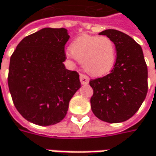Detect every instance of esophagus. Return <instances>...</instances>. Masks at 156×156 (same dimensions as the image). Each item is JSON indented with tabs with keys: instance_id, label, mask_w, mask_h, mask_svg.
Segmentation results:
<instances>
[{
	"instance_id": "1",
	"label": "esophagus",
	"mask_w": 156,
	"mask_h": 156,
	"mask_svg": "<svg viewBox=\"0 0 156 156\" xmlns=\"http://www.w3.org/2000/svg\"><path fill=\"white\" fill-rule=\"evenodd\" d=\"M79 78H80V82H81L82 85H88V83H89V78L86 75H85V74H80Z\"/></svg>"
}]
</instances>
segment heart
I'll return each mask as SVG.
<instances>
[{"label":"heart","instance_id":"1","mask_svg":"<svg viewBox=\"0 0 156 156\" xmlns=\"http://www.w3.org/2000/svg\"><path fill=\"white\" fill-rule=\"evenodd\" d=\"M74 59L83 64L88 74L102 77L112 71L116 63V45L107 37L82 35L76 38L70 46Z\"/></svg>","mask_w":156,"mask_h":156}]
</instances>
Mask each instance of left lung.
I'll list each match as a JSON object with an SVG mask.
<instances>
[{"mask_svg":"<svg viewBox=\"0 0 156 156\" xmlns=\"http://www.w3.org/2000/svg\"><path fill=\"white\" fill-rule=\"evenodd\" d=\"M99 35L111 38L116 45L117 58L111 73L91 79V111L99 119L119 123L135 114L147 92V67L143 51L131 37L116 30Z\"/></svg>","mask_w":156,"mask_h":156,"instance_id":"left-lung-1","label":"left lung"}]
</instances>
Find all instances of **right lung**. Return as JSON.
<instances>
[{
    "instance_id": "right-lung-1",
    "label": "right lung",
    "mask_w": 156,
    "mask_h": 156,
    "mask_svg": "<svg viewBox=\"0 0 156 156\" xmlns=\"http://www.w3.org/2000/svg\"><path fill=\"white\" fill-rule=\"evenodd\" d=\"M66 29L44 28L24 37L10 58L8 84L14 105L28 121L57 124L81 87L77 71L65 68Z\"/></svg>"
}]
</instances>
